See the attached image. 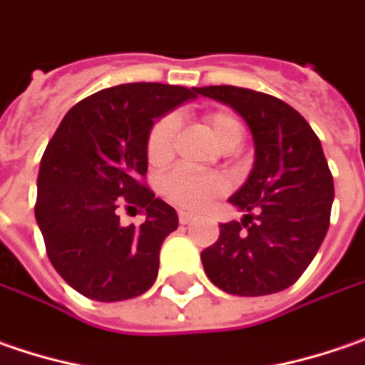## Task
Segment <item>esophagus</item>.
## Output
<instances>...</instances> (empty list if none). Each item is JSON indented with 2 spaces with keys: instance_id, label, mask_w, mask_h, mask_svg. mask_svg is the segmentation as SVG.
Listing matches in <instances>:
<instances>
[{
  "instance_id": "obj_1",
  "label": "esophagus",
  "mask_w": 365,
  "mask_h": 365,
  "mask_svg": "<svg viewBox=\"0 0 365 365\" xmlns=\"http://www.w3.org/2000/svg\"><path fill=\"white\" fill-rule=\"evenodd\" d=\"M178 216H180V225H190V222L194 220V216H192L190 212H185V210H180Z\"/></svg>"
}]
</instances>
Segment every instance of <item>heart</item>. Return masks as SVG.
<instances>
[{
  "label": "heart",
  "mask_w": 365,
  "mask_h": 365,
  "mask_svg": "<svg viewBox=\"0 0 365 365\" xmlns=\"http://www.w3.org/2000/svg\"><path fill=\"white\" fill-rule=\"evenodd\" d=\"M206 126L212 135L214 143L222 147L230 138H241L243 128L239 120L230 116L229 112H210L206 114ZM178 130V118L167 114L159 118L151 126L147 135V157L153 165H161L169 161L173 155V140ZM227 192V180L220 175L210 173H198L185 167H178L169 171L161 180V194L173 204H180L183 208H204L208 202H212L216 196Z\"/></svg>",
  "instance_id": "obj_1"
}]
</instances>
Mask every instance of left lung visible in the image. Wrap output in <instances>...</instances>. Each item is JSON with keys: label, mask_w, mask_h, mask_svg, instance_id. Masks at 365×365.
I'll return each instance as SVG.
<instances>
[{"label": "left lung", "mask_w": 365, "mask_h": 365, "mask_svg": "<svg viewBox=\"0 0 365 365\" xmlns=\"http://www.w3.org/2000/svg\"><path fill=\"white\" fill-rule=\"evenodd\" d=\"M245 120L255 145L247 182L230 196L241 222L220 225L202 251L206 276L237 296H265L292 286L325 239L333 204V175L319 136L292 106L235 86L196 88Z\"/></svg>", "instance_id": "left-lung-1"}]
</instances>
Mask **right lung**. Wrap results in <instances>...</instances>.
<instances>
[{
  "label": "right lung",
  "mask_w": 365,
  "mask_h": 365,
  "mask_svg": "<svg viewBox=\"0 0 365 365\" xmlns=\"http://www.w3.org/2000/svg\"><path fill=\"white\" fill-rule=\"evenodd\" d=\"M194 98L196 88L124 83L75 103L61 120L40 161L34 214L53 267L79 294L118 302L155 284L161 245L180 220L143 183L147 135ZM122 203L145 208L140 227L119 225Z\"/></svg>",
  "instance_id": "add662e5"
}]
</instances>
